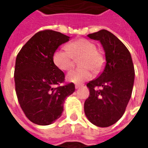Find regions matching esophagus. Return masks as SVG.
I'll list each match as a JSON object with an SVG mask.
<instances>
[{
	"mask_svg": "<svg viewBox=\"0 0 148 148\" xmlns=\"http://www.w3.org/2000/svg\"><path fill=\"white\" fill-rule=\"evenodd\" d=\"M81 86H83V84H75V88H76V89H77V88H81Z\"/></svg>",
	"mask_w": 148,
	"mask_h": 148,
	"instance_id": "esophagus-1",
	"label": "esophagus"
}]
</instances>
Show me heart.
I'll return each mask as SVG.
<instances>
[{"label": "heart", "mask_w": 148, "mask_h": 148, "mask_svg": "<svg viewBox=\"0 0 148 148\" xmlns=\"http://www.w3.org/2000/svg\"><path fill=\"white\" fill-rule=\"evenodd\" d=\"M66 50H58L53 55V61L58 69L66 71L74 67V60H79L78 69L73 70L67 75L70 82L81 84L92 77V70L98 73L104 64L102 53L97 50L96 45L86 39H79L70 43Z\"/></svg>", "instance_id": "obj_1"}]
</instances>
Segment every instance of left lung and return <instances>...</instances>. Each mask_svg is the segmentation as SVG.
Wrapping results in <instances>:
<instances>
[{
	"instance_id": "8db88e82",
	"label": "left lung",
	"mask_w": 148,
	"mask_h": 148,
	"mask_svg": "<svg viewBox=\"0 0 148 148\" xmlns=\"http://www.w3.org/2000/svg\"><path fill=\"white\" fill-rule=\"evenodd\" d=\"M88 37L100 40L107 63L102 74L87 84L90 95L84 102V113L93 124L106 127L115 124L126 110L133 90L134 67L128 49L110 31L101 30Z\"/></svg>"
}]
</instances>
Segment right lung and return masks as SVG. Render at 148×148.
Instances as JSON below:
<instances>
[{
	"label": "right lung",
	"mask_w": 148,
	"mask_h": 148,
	"mask_svg": "<svg viewBox=\"0 0 148 148\" xmlns=\"http://www.w3.org/2000/svg\"><path fill=\"white\" fill-rule=\"evenodd\" d=\"M69 37L52 30L35 34L17 53L15 90L24 114L38 125H49L61 116L65 98L75 90L64 83V72L56 67L53 55Z\"/></svg>",
	"instance_id": "obj_1"
}]
</instances>
